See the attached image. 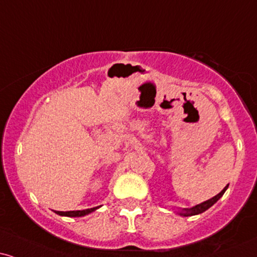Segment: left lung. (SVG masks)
Listing matches in <instances>:
<instances>
[{
    "instance_id": "1",
    "label": "left lung",
    "mask_w": 257,
    "mask_h": 257,
    "mask_svg": "<svg viewBox=\"0 0 257 257\" xmlns=\"http://www.w3.org/2000/svg\"><path fill=\"white\" fill-rule=\"evenodd\" d=\"M228 186H229V185H228ZM228 186L224 187L222 192L218 193V194H217V196H215L213 198H211V199L204 201V203L199 204V205H196V206L191 207V209H185V212L180 213V215H183V216H194V215H199V213L204 212V211H206L207 209H209V207L212 206L213 204H215L216 201L218 200L219 198L223 196L224 192H225V191H226V188H228Z\"/></svg>"
}]
</instances>
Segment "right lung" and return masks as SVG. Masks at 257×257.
Instances as JSON below:
<instances>
[{"label":"right lung","mask_w":257,"mask_h":257,"mask_svg":"<svg viewBox=\"0 0 257 257\" xmlns=\"http://www.w3.org/2000/svg\"><path fill=\"white\" fill-rule=\"evenodd\" d=\"M96 209H98V206L92 207V209H86V210L66 211V212H64V211H56V213H58V215H60V216H67V217H82V216L87 215V213L92 212V211H95Z\"/></svg>","instance_id":"1"}]
</instances>
